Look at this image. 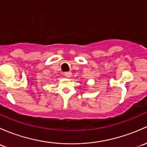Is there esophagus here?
I'll return each mask as SVG.
<instances>
[{
    "instance_id": "obj_1",
    "label": "esophagus",
    "mask_w": 147,
    "mask_h": 147,
    "mask_svg": "<svg viewBox=\"0 0 147 147\" xmlns=\"http://www.w3.org/2000/svg\"><path fill=\"white\" fill-rule=\"evenodd\" d=\"M71 72H66V73H65L64 76L66 77H67V78H70L71 76Z\"/></svg>"
}]
</instances>
